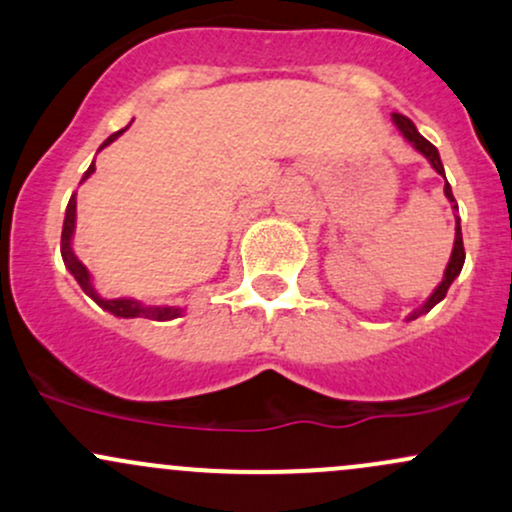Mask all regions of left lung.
<instances>
[{
    "mask_svg": "<svg viewBox=\"0 0 512 512\" xmlns=\"http://www.w3.org/2000/svg\"><path fill=\"white\" fill-rule=\"evenodd\" d=\"M393 119V123H396L398 126V131L403 133V138L408 140V143L413 145L415 150H418L420 155H425L428 157V162L432 167H435V172L437 174H442V177H445V167H442V160H440V153H437V148L435 145L430 143V140H425L423 136H420L418 133V128H415V123L408 119V116H403V114H393L391 116ZM445 196L449 199V204H452V209H454V221H457V228H454V247H452V257H449V262H447V269H445V277H442V282H440V286H437L435 291H432L430 294V299L423 303V306L418 308V311H413L411 316H408V320H413V318H418V316H423V313H428L432 306H437V303H440L442 299H445L447 296V289L449 286H452V282L454 279L459 277V272H462V267H464V240H462V226H459V216H457V201H454V196H452V187H449V182L445 179Z\"/></svg>",
    "mask_w": 512,
    "mask_h": 512,
    "instance_id": "obj_1",
    "label": "left lung"
}]
</instances>
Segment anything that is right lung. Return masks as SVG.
Returning <instances> with one entry per match:
<instances>
[{
  "instance_id": "add662e5",
  "label": "right lung",
  "mask_w": 512,
  "mask_h": 512,
  "mask_svg": "<svg viewBox=\"0 0 512 512\" xmlns=\"http://www.w3.org/2000/svg\"><path fill=\"white\" fill-rule=\"evenodd\" d=\"M128 128V126H126ZM126 128H121V131H116L114 136H109L101 143V148H106L109 143H114L116 138L121 136ZM99 148V150H101ZM94 172V162L89 165V170L84 172L82 182L89 177V174ZM75 218H77V201H75V194L70 196V204H67V211H65V223H63V238H60V252H63V262L65 267L70 269L72 277L77 279V284L82 286L84 294L89 296V299H94L97 306L104 308V311L114 313V316L119 318H150V320H172V318H179L184 313V308L179 306H143L140 301H133V299H101V296L94 291V284H92V274L87 272V267L82 265L80 260H77L75 250H72V233H75Z\"/></svg>"
}]
</instances>
